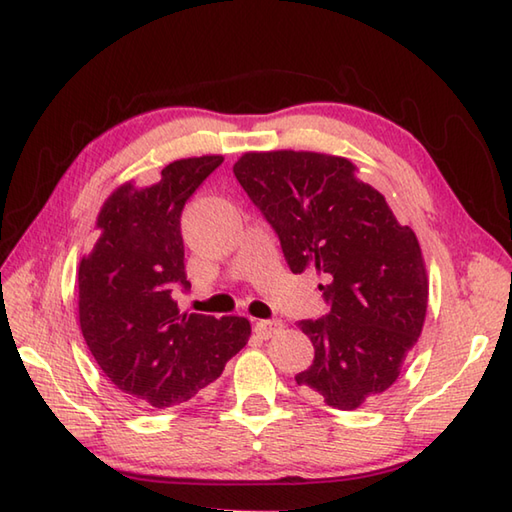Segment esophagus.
<instances>
[{"label":"esophagus","mask_w":512,"mask_h":512,"mask_svg":"<svg viewBox=\"0 0 512 512\" xmlns=\"http://www.w3.org/2000/svg\"><path fill=\"white\" fill-rule=\"evenodd\" d=\"M281 328H284V323H281L279 319H264V321L255 323V332L262 336V339H270V336L281 332Z\"/></svg>","instance_id":"34e87169"}]
</instances>
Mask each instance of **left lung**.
I'll list each match as a JSON object with an SVG mask.
<instances>
[{
    "label": "left lung",
    "instance_id": "1",
    "mask_svg": "<svg viewBox=\"0 0 512 512\" xmlns=\"http://www.w3.org/2000/svg\"><path fill=\"white\" fill-rule=\"evenodd\" d=\"M279 237L292 273L314 268L330 310L299 321L314 361L295 376L334 409L352 411L396 383L427 314L416 233L347 158L312 151L244 154L233 167Z\"/></svg>",
    "mask_w": 512,
    "mask_h": 512
}]
</instances>
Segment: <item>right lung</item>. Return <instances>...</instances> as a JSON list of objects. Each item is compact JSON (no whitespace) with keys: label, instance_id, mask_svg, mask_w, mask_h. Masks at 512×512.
Wrapping results in <instances>:
<instances>
[{"label":"right lung","instance_id":"obj_1","mask_svg":"<svg viewBox=\"0 0 512 512\" xmlns=\"http://www.w3.org/2000/svg\"><path fill=\"white\" fill-rule=\"evenodd\" d=\"M222 156L176 160L147 189L110 195L101 237L79 266L83 339L103 374L140 407L187 402L220 378L250 336L244 317L180 314L173 292L189 290L182 209Z\"/></svg>","mask_w":512,"mask_h":512}]
</instances>
